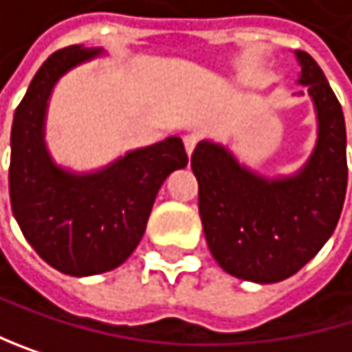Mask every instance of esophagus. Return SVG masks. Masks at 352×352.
<instances>
[{
  "instance_id": "esophagus-1",
  "label": "esophagus",
  "mask_w": 352,
  "mask_h": 352,
  "mask_svg": "<svg viewBox=\"0 0 352 352\" xmlns=\"http://www.w3.org/2000/svg\"><path fill=\"white\" fill-rule=\"evenodd\" d=\"M199 138L195 134H190V136H184V148H186V155H192V151H195Z\"/></svg>"
}]
</instances>
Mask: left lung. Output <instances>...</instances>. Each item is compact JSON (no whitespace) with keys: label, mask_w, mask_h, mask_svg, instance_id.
Wrapping results in <instances>:
<instances>
[{"label":"left lung","mask_w":352,"mask_h":352,"mask_svg":"<svg viewBox=\"0 0 352 352\" xmlns=\"http://www.w3.org/2000/svg\"><path fill=\"white\" fill-rule=\"evenodd\" d=\"M294 56L300 65L296 83L307 87L317 119L315 146L300 168L265 176L214 140H201L190 157L208 248L228 275L254 283L283 281L313 260L336 228L346 195L342 107L307 52Z\"/></svg>","instance_id":"left-lung-1"}]
</instances>
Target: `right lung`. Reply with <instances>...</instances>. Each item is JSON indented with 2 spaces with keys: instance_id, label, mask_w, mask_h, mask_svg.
Instances as JSON below:
<instances>
[{
  "instance_id": "1",
  "label": "right lung",
  "mask_w": 352,
  "mask_h": 352,
  "mask_svg": "<svg viewBox=\"0 0 352 352\" xmlns=\"http://www.w3.org/2000/svg\"><path fill=\"white\" fill-rule=\"evenodd\" d=\"M102 56L100 47L83 45L52 54L16 109L10 136L14 218L47 265L73 277L100 275L124 265L144 235L162 184L188 164L178 136L130 148L87 172L56 164L45 142L52 92L69 71Z\"/></svg>"
}]
</instances>
